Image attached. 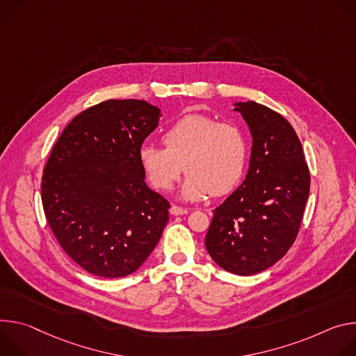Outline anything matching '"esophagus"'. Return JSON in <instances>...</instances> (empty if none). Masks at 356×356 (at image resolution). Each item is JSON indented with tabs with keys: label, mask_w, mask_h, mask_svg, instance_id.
I'll list each match as a JSON object with an SVG mask.
<instances>
[{
	"label": "esophagus",
	"mask_w": 356,
	"mask_h": 356,
	"mask_svg": "<svg viewBox=\"0 0 356 356\" xmlns=\"http://www.w3.org/2000/svg\"><path fill=\"white\" fill-rule=\"evenodd\" d=\"M170 212H171V215L178 216V215H185V213H188V209L181 208V207H178V205H172L171 209H170Z\"/></svg>",
	"instance_id": "34e87169"
}]
</instances>
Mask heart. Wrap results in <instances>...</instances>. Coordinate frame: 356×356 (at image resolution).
I'll return each mask as SVG.
<instances>
[{"label": "heart", "instance_id": "heart-1", "mask_svg": "<svg viewBox=\"0 0 356 356\" xmlns=\"http://www.w3.org/2000/svg\"><path fill=\"white\" fill-rule=\"evenodd\" d=\"M165 148L143 145L138 161L148 182L170 191L184 172L189 174L181 193L188 201H201L209 193L222 196L239 184L248 163V141L233 123H219L204 114H189L164 134Z\"/></svg>", "mask_w": 356, "mask_h": 356}]
</instances>
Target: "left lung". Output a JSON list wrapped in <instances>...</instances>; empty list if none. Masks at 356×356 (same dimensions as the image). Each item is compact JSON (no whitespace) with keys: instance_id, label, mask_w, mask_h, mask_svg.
<instances>
[{"instance_id":"left-lung-1","label":"left lung","mask_w":356,"mask_h":356,"mask_svg":"<svg viewBox=\"0 0 356 356\" xmlns=\"http://www.w3.org/2000/svg\"><path fill=\"white\" fill-rule=\"evenodd\" d=\"M252 137L243 184L213 211L205 246L229 273L252 275L293 246L309 195L302 145L286 118L256 102L236 103Z\"/></svg>"}]
</instances>
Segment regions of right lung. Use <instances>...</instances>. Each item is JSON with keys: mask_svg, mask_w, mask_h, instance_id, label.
I'll return each mask as SVG.
<instances>
[{"mask_svg": "<svg viewBox=\"0 0 356 356\" xmlns=\"http://www.w3.org/2000/svg\"><path fill=\"white\" fill-rule=\"evenodd\" d=\"M160 108L106 100L77 114L44 168L41 198L66 254L99 277L134 273L160 241L170 202L151 191L138 161Z\"/></svg>", "mask_w": 356, "mask_h": 356, "instance_id": "right-lung-1", "label": "right lung"}]
</instances>
